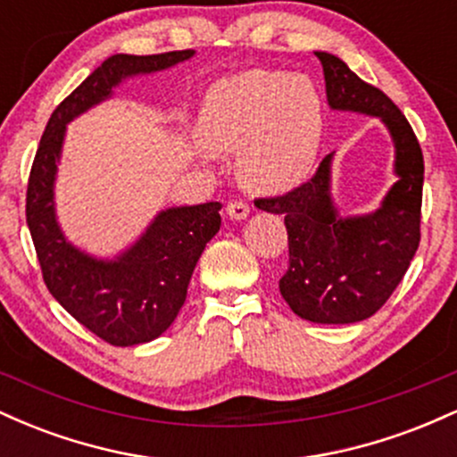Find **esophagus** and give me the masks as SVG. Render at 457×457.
Instances as JSON below:
<instances>
[{"label": "esophagus", "mask_w": 457, "mask_h": 457, "mask_svg": "<svg viewBox=\"0 0 457 457\" xmlns=\"http://www.w3.org/2000/svg\"><path fill=\"white\" fill-rule=\"evenodd\" d=\"M229 214V219H236V221H243V219L249 217V204L243 202V199H234V202L228 204L225 208Z\"/></svg>", "instance_id": "esophagus-1"}]
</instances>
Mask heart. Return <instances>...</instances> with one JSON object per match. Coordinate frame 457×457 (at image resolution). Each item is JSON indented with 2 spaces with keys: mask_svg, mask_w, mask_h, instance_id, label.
Wrapping results in <instances>:
<instances>
[{
  "mask_svg": "<svg viewBox=\"0 0 457 457\" xmlns=\"http://www.w3.org/2000/svg\"><path fill=\"white\" fill-rule=\"evenodd\" d=\"M322 133V101L305 75L245 71L211 87L197 139L211 154L238 148L236 170L251 191L281 193L305 180Z\"/></svg>",
  "mask_w": 457,
  "mask_h": 457,
  "instance_id": "1",
  "label": "heart"
}]
</instances>
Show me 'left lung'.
I'll list each match as a JSON object with an SVG mask.
<instances>
[{"label": "left lung", "mask_w": 457, "mask_h": 457, "mask_svg": "<svg viewBox=\"0 0 457 457\" xmlns=\"http://www.w3.org/2000/svg\"><path fill=\"white\" fill-rule=\"evenodd\" d=\"M333 109L376 115L395 144L400 180L376 212L342 219L330 199V156L286 195L258 197L255 206L283 214L290 266L281 296L296 316L318 324H353L374 316L417 253L421 240L423 154L406 115L378 87L359 79L337 55L316 51Z\"/></svg>", "instance_id": "left-lung-1"}]
</instances>
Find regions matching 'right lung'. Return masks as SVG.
<instances>
[{"instance_id": "add662e5", "label": "right lung", "mask_w": 457, "mask_h": 457, "mask_svg": "<svg viewBox=\"0 0 457 457\" xmlns=\"http://www.w3.org/2000/svg\"><path fill=\"white\" fill-rule=\"evenodd\" d=\"M195 51L159 55L118 54L104 60L55 107L36 150L25 217L49 292L77 322L112 345L159 337L185 305L187 287L204 246L221 228V204L162 211L145 234L115 260H96L72 246L55 221L54 182L66 124L112 96L122 79L185 62Z\"/></svg>"}]
</instances>
